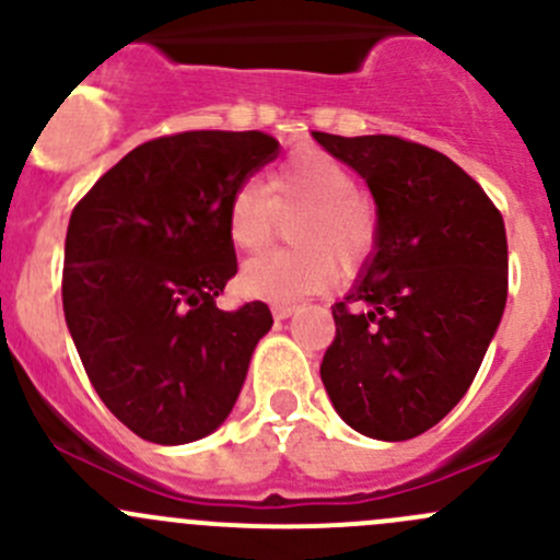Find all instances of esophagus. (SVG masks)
<instances>
[{
  "instance_id": "34e87169",
  "label": "esophagus",
  "mask_w": 560,
  "mask_h": 560,
  "mask_svg": "<svg viewBox=\"0 0 560 560\" xmlns=\"http://www.w3.org/2000/svg\"><path fill=\"white\" fill-rule=\"evenodd\" d=\"M270 312H273L276 319H290V316L298 312V306H273Z\"/></svg>"
}]
</instances>
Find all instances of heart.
Wrapping results in <instances>:
<instances>
[{
    "label": "heart",
    "instance_id": "obj_1",
    "mask_svg": "<svg viewBox=\"0 0 560 560\" xmlns=\"http://www.w3.org/2000/svg\"><path fill=\"white\" fill-rule=\"evenodd\" d=\"M301 211L292 222L298 246L273 248L241 268L246 295L290 306L325 292L341 279V259L358 268L380 244V211L358 189V178L336 156L306 149L281 162L268 180H244L230 195L228 238L238 252H259L273 238L279 213Z\"/></svg>",
    "mask_w": 560,
    "mask_h": 560
}]
</instances>
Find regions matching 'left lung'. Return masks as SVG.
Segmentation results:
<instances>
[{
    "instance_id": "obj_1",
    "label": "left lung",
    "mask_w": 560,
    "mask_h": 560,
    "mask_svg": "<svg viewBox=\"0 0 560 560\" xmlns=\"http://www.w3.org/2000/svg\"><path fill=\"white\" fill-rule=\"evenodd\" d=\"M369 184L380 244L332 306L322 385L349 428L406 442L455 409L506 306V230L450 156L395 135L314 132Z\"/></svg>"
}]
</instances>
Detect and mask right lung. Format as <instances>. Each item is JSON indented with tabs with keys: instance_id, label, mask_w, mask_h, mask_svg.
I'll list each match as a JSON object with an SVG mask.
<instances>
[{
	"instance_id": "add662e5",
	"label": "right lung",
	"mask_w": 560,
	"mask_h": 560,
	"mask_svg": "<svg viewBox=\"0 0 560 560\" xmlns=\"http://www.w3.org/2000/svg\"><path fill=\"white\" fill-rule=\"evenodd\" d=\"M279 156L265 132L165 135L86 191L65 241L61 303L103 404L140 439L186 444L217 431L273 316L217 306L238 273L230 195Z\"/></svg>"
}]
</instances>
